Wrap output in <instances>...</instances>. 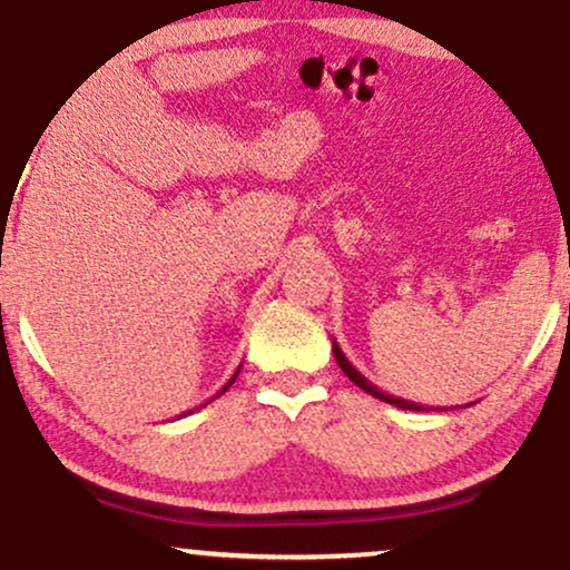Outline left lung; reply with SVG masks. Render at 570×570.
<instances>
[{"mask_svg": "<svg viewBox=\"0 0 570 570\" xmlns=\"http://www.w3.org/2000/svg\"><path fill=\"white\" fill-rule=\"evenodd\" d=\"M332 353H335V358H337L340 370H343L345 375H348V381H351V383H356L358 389H362V391H367L370 396L381 399V402H389V404H394V407H402V410H415V412L440 410V407H423V404H417V402H410V399H399V396H391V394H385V391L377 389V385H372V383L367 381V377L362 375V372H358L356 367H353V364L348 362V358H345V353L340 351V345H337V343H332Z\"/></svg>", "mask_w": 570, "mask_h": 570, "instance_id": "obj_1", "label": "left lung"}]
</instances>
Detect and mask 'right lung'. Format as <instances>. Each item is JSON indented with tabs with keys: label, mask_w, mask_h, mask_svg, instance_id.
<instances>
[{
	"label": "right lung",
	"mask_w": 570,
	"mask_h": 570,
	"mask_svg": "<svg viewBox=\"0 0 570 570\" xmlns=\"http://www.w3.org/2000/svg\"><path fill=\"white\" fill-rule=\"evenodd\" d=\"M238 372H240V367H238V370H235V375L230 377V381H227L225 385H222V391H219V394H225V391H227V389H230V385L235 383V377H238ZM219 394H217V396H219ZM212 399H214V396H212ZM212 399H208V402H212ZM208 402H206V404H208ZM206 404H200V407H206ZM195 410H198V407H195ZM189 412H193V410H189ZM185 415H187V412H185ZM179 417H181V415H179Z\"/></svg>",
	"instance_id": "right-lung-1"
}]
</instances>
